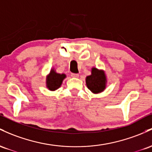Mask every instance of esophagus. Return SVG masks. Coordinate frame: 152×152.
Segmentation results:
<instances>
[{"label": "esophagus", "instance_id": "34e87169", "mask_svg": "<svg viewBox=\"0 0 152 152\" xmlns=\"http://www.w3.org/2000/svg\"><path fill=\"white\" fill-rule=\"evenodd\" d=\"M71 76L72 77H79V74H76V73H72Z\"/></svg>", "mask_w": 152, "mask_h": 152}]
</instances>
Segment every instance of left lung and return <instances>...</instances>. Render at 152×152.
<instances>
[{
    "label": "left lung",
    "instance_id": "1",
    "mask_svg": "<svg viewBox=\"0 0 152 152\" xmlns=\"http://www.w3.org/2000/svg\"><path fill=\"white\" fill-rule=\"evenodd\" d=\"M106 83V76L104 71L95 67L92 68L91 75L86 77L87 87L95 94L103 92L105 89Z\"/></svg>",
    "mask_w": 152,
    "mask_h": 152
}]
</instances>
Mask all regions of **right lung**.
<instances>
[{"label": "right lung", "instance_id": "add662e5", "mask_svg": "<svg viewBox=\"0 0 152 152\" xmlns=\"http://www.w3.org/2000/svg\"><path fill=\"white\" fill-rule=\"evenodd\" d=\"M66 77V75L57 73L54 69H51L50 72L47 77V88L49 90L54 91L57 90L62 85L63 80Z\"/></svg>", "mask_w": 152, "mask_h": 152}]
</instances>
